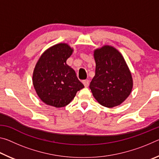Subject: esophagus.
I'll list each match as a JSON object with an SVG mask.
<instances>
[{
  "mask_svg": "<svg viewBox=\"0 0 159 159\" xmlns=\"http://www.w3.org/2000/svg\"><path fill=\"white\" fill-rule=\"evenodd\" d=\"M83 83L84 84L85 87L87 88V87H88V85H89V80H83Z\"/></svg>",
  "mask_w": 159,
  "mask_h": 159,
  "instance_id": "1",
  "label": "esophagus"
}]
</instances>
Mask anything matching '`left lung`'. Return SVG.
Here are the masks:
<instances>
[{
	"mask_svg": "<svg viewBox=\"0 0 159 159\" xmlns=\"http://www.w3.org/2000/svg\"><path fill=\"white\" fill-rule=\"evenodd\" d=\"M95 75L90 88L101 105L112 108L123 103L133 89V78L120 52L110 45L94 51Z\"/></svg>",
	"mask_w": 159,
	"mask_h": 159,
	"instance_id": "1",
	"label": "left lung"
}]
</instances>
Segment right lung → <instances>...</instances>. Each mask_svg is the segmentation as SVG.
I'll list each match as a JSON object with an SVG mask.
<instances>
[{
  "mask_svg": "<svg viewBox=\"0 0 159 159\" xmlns=\"http://www.w3.org/2000/svg\"><path fill=\"white\" fill-rule=\"evenodd\" d=\"M73 51L68 44H56L45 50L37 61L32 79L34 87L47 105L65 107L84 88L74 70L66 64Z\"/></svg>",
  "mask_w": 159,
  "mask_h": 159,
  "instance_id": "1",
  "label": "right lung"
}]
</instances>
